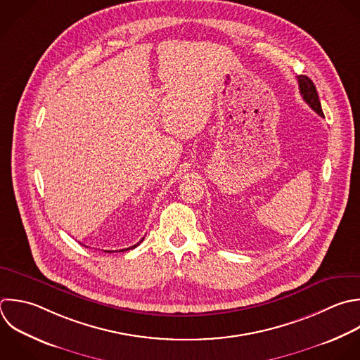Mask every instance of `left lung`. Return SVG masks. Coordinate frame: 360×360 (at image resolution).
Returning a JSON list of instances; mask_svg holds the SVG:
<instances>
[{"instance_id": "1", "label": "left lung", "mask_w": 360, "mask_h": 360, "mask_svg": "<svg viewBox=\"0 0 360 360\" xmlns=\"http://www.w3.org/2000/svg\"><path fill=\"white\" fill-rule=\"evenodd\" d=\"M297 80H298L300 93H301L304 101H305L319 117H323V112H322V108H321V103H319V98H318V93H316V89H315L314 83L311 82V79L307 77V76H297Z\"/></svg>"}]
</instances>
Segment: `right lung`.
I'll list each match as a JSON object with an SVG mask.
<instances>
[{
	"label": "right lung",
	"instance_id": "add662e5",
	"mask_svg": "<svg viewBox=\"0 0 360 360\" xmlns=\"http://www.w3.org/2000/svg\"><path fill=\"white\" fill-rule=\"evenodd\" d=\"M142 240H143V238H142ZM142 240H141V242H142ZM141 242H138V243H136V245H134V246H131V248H127V249H122V250H120V252H124V250H129V249H134V248H136V246H138V245H139V243H141ZM105 252H110V250H105Z\"/></svg>",
	"mask_w": 360,
	"mask_h": 360
}]
</instances>
